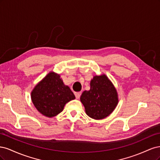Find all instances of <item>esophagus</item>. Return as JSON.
Returning <instances> with one entry per match:
<instances>
[{
    "instance_id": "1",
    "label": "esophagus",
    "mask_w": 160,
    "mask_h": 160,
    "mask_svg": "<svg viewBox=\"0 0 160 160\" xmlns=\"http://www.w3.org/2000/svg\"><path fill=\"white\" fill-rule=\"evenodd\" d=\"M81 95V92H75V95L77 99H79Z\"/></svg>"
}]
</instances>
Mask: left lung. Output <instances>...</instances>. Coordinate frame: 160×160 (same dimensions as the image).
Instances as JSON below:
<instances>
[{
    "instance_id": "8db88e82",
    "label": "left lung",
    "mask_w": 160,
    "mask_h": 160,
    "mask_svg": "<svg viewBox=\"0 0 160 160\" xmlns=\"http://www.w3.org/2000/svg\"><path fill=\"white\" fill-rule=\"evenodd\" d=\"M80 101L85 113L94 119H102L113 112L119 102L118 91L108 76L95 75L90 82V89L84 91Z\"/></svg>"
}]
</instances>
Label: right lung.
<instances>
[{
    "label": "right lung",
    "instance_id": "obj_1",
    "mask_svg": "<svg viewBox=\"0 0 160 160\" xmlns=\"http://www.w3.org/2000/svg\"><path fill=\"white\" fill-rule=\"evenodd\" d=\"M31 98L38 112L49 118L60 113L67 103L75 99L60 75L53 71L49 72L35 86Z\"/></svg>",
    "mask_w": 160,
    "mask_h": 160
}]
</instances>
